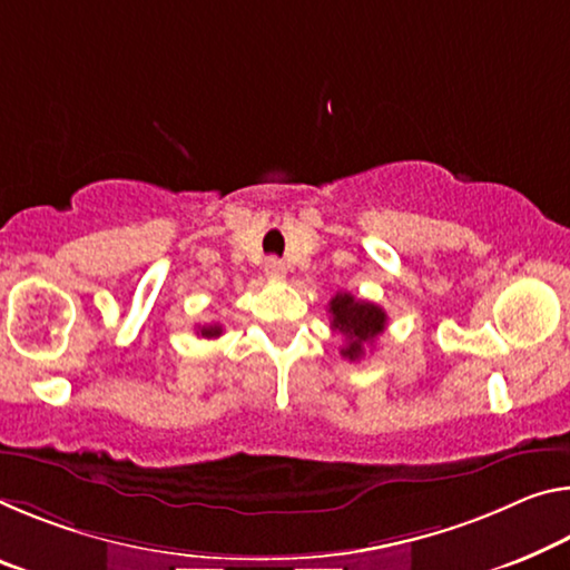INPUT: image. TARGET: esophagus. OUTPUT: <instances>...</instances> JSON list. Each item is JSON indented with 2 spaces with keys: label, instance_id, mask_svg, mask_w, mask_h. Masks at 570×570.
I'll use <instances>...</instances> for the list:
<instances>
[{
  "label": "esophagus",
  "instance_id": "34e87169",
  "mask_svg": "<svg viewBox=\"0 0 570 570\" xmlns=\"http://www.w3.org/2000/svg\"><path fill=\"white\" fill-rule=\"evenodd\" d=\"M266 276L274 278V282H278V278H284L286 276V264H284V261L268 258L266 261Z\"/></svg>",
  "mask_w": 570,
  "mask_h": 570
}]
</instances>
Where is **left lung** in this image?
Returning <instances> with one entry per match:
<instances>
[{
    "mask_svg": "<svg viewBox=\"0 0 570 570\" xmlns=\"http://www.w3.org/2000/svg\"><path fill=\"white\" fill-rule=\"evenodd\" d=\"M330 314L332 327L347 340V345L342 347V357L352 360V363L365 355V347L373 345L377 334H383L387 322V314L381 306L365 299H355L347 292L332 296Z\"/></svg>",
    "mask_w": 570,
    "mask_h": 570,
    "instance_id": "1",
    "label": "left lung"
}]
</instances>
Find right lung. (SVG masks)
Returning <instances> with one entry per match:
<instances>
[{
	"instance_id": "obj_1",
	"label": "right lung",
	"mask_w": 570,
	"mask_h": 570,
	"mask_svg": "<svg viewBox=\"0 0 570 570\" xmlns=\"http://www.w3.org/2000/svg\"><path fill=\"white\" fill-rule=\"evenodd\" d=\"M197 334H200V337L213 340V337H220L223 327H220V324H207V327H200V332H197Z\"/></svg>"
}]
</instances>
